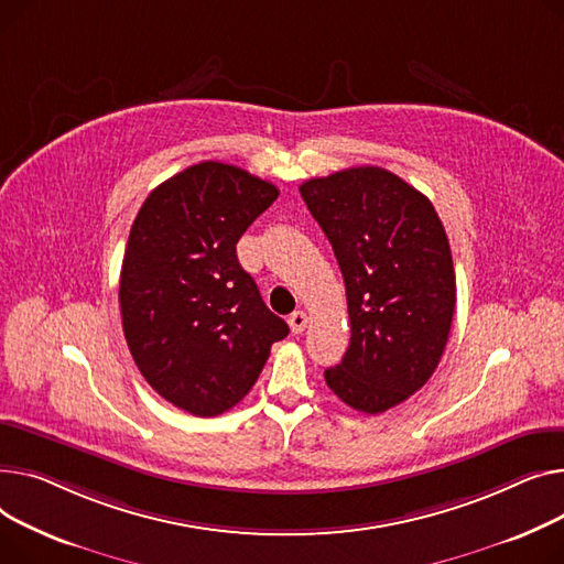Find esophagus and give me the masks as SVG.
<instances>
[{
    "label": "esophagus",
    "mask_w": 564,
    "mask_h": 564,
    "mask_svg": "<svg viewBox=\"0 0 564 564\" xmlns=\"http://www.w3.org/2000/svg\"><path fill=\"white\" fill-rule=\"evenodd\" d=\"M289 327H291L293 335H301L303 329L307 327V314L305 312H293L289 316Z\"/></svg>",
    "instance_id": "1"
}]
</instances>
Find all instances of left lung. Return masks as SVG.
I'll return each mask as SVG.
<instances>
[{
    "mask_svg": "<svg viewBox=\"0 0 564 564\" xmlns=\"http://www.w3.org/2000/svg\"><path fill=\"white\" fill-rule=\"evenodd\" d=\"M346 284L350 346L325 382L357 412L401 405L435 373L453 312L455 271L427 197L378 165L301 184Z\"/></svg>",
    "mask_w": 564,
    "mask_h": 564,
    "instance_id": "obj_1",
    "label": "left lung"
}]
</instances>
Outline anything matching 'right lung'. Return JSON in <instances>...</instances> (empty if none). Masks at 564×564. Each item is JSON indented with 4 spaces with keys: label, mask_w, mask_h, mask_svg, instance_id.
I'll return each mask as SVG.
<instances>
[{
    "label": "right lung",
    "mask_w": 564,
    "mask_h": 564,
    "mask_svg": "<svg viewBox=\"0 0 564 564\" xmlns=\"http://www.w3.org/2000/svg\"><path fill=\"white\" fill-rule=\"evenodd\" d=\"M278 195L237 165L203 161L159 184L131 225L118 295L124 339L148 384L184 412L235 408L289 335L237 259L243 231Z\"/></svg>",
    "instance_id": "right-lung-1"
}]
</instances>
